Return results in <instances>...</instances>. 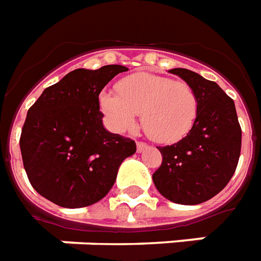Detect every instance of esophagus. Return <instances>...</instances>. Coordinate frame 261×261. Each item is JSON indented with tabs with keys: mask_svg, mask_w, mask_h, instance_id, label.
<instances>
[{
	"mask_svg": "<svg viewBox=\"0 0 261 261\" xmlns=\"http://www.w3.org/2000/svg\"><path fill=\"white\" fill-rule=\"evenodd\" d=\"M148 145L145 144V142H141V141H137V151L138 152H142L144 149H147Z\"/></svg>",
	"mask_w": 261,
	"mask_h": 261,
	"instance_id": "obj_1",
	"label": "esophagus"
}]
</instances>
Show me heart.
I'll return each instance as SVG.
<instances>
[{
    "label": "heart",
    "mask_w": 261,
    "mask_h": 261,
    "mask_svg": "<svg viewBox=\"0 0 261 261\" xmlns=\"http://www.w3.org/2000/svg\"><path fill=\"white\" fill-rule=\"evenodd\" d=\"M99 103L114 130H131L141 113L142 130L162 144L186 137L198 113L196 92L187 82L149 72L123 78L117 84V93L103 91Z\"/></svg>",
    "instance_id": "obj_1"
}]
</instances>
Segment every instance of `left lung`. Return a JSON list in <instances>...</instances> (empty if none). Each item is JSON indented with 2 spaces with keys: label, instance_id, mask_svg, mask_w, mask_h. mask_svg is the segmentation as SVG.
Listing matches in <instances>:
<instances>
[{
  "label": "left lung",
  "instance_id": "1",
  "mask_svg": "<svg viewBox=\"0 0 261 261\" xmlns=\"http://www.w3.org/2000/svg\"><path fill=\"white\" fill-rule=\"evenodd\" d=\"M196 92L198 113L180 141L158 147L162 164L152 175L170 201L194 205L217 196L233 176L241 155L242 130L235 103L218 84L186 68H173Z\"/></svg>",
  "mask_w": 261,
  "mask_h": 261
}]
</instances>
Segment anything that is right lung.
Returning a JSON list of instances; mask_svg holds the SVG:
<instances>
[{
    "label": "right lung",
    "instance_id": "right-lung-1",
    "mask_svg": "<svg viewBox=\"0 0 261 261\" xmlns=\"http://www.w3.org/2000/svg\"><path fill=\"white\" fill-rule=\"evenodd\" d=\"M127 69H74L46 88L28 110L20 153L40 196L60 207L81 208L102 200L112 189L119 166L137 147L131 138L103 127L99 93Z\"/></svg>",
    "mask_w": 261,
    "mask_h": 261
}]
</instances>
